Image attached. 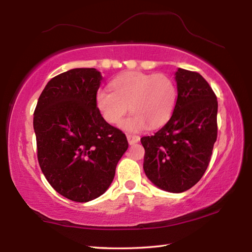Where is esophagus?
<instances>
[{
  "mask_svg": "<svg viewBox=\"0 0 252 252\" xmlns=\"http://www.w3.org/2000/svg\"><path fill=\"white\" fill-rule=\"evenodd\" d=\"M140 139L139 136L132 135V134H127V140L129 142V145H134L136 142H138Z\"/></svg>",
  "mask_w": 252,
  "mask_h": 252,
  "instance_id": "1",
  "label": "esophagus"
}]
</instances>
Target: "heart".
Returning <instances> with one entry per match:
<instances>
[{
  "label": "heart",
  "instance_id": "obj_1",
  "mask_svg": "<svg viewBox=\"0 0 252 252\" xmlns=\"http://www.w3.org/2000/svg\"><path fill=\"white\" fill-rule=\"evenodd\" d=\"M111 90H99L96 104L104 118L120 125L129 110L132 115L124 127L129 131L164 124L177 103V87L169 75L131 71L120 74L111 82Z\"/></svg>",
  "mask_w": 252,
  "mask_h": 252
}]
</instances>
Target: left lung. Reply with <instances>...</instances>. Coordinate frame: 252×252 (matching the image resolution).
Listing matches in <instances>:
<instances>
[{"label": "left lung", "instance_id": "8db88e82", "mask_svg": "<svg viewBox=\"0 0 252 252\" xmlns=\"http://www.w3.org/2000/svg\"><path fill=\"white\" fill-rule=\"evenodd\" d=\"M178 98L170 120L153 136L140 139L144 170L156 187L188 191L208 167L217 139V97L200 73L179 68Z\"/></svg>", "mask_w": 252, "mask_h": 252}]
</instances>
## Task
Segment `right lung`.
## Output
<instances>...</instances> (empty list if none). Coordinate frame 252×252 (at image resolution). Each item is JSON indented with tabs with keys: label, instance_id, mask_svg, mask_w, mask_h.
Returning a JSON list of instances; mask_svg holds the SVG:
<instances>
[{
	"label": "right lung",
	"instance_id": "add662e5",
	"mask_svg": "<svg viewBox=\"0 0 252 252\" xmlns=\"http://www.w3.org/2000/svg\"><path fill=\"white\" fill-rule=\"evenodd\" d=\"M102 75L94 68L65 71L47 83L34 112L37 158L49 184L74 202H89L110 187L128 148L124 132L96 106Z\"/></svg>",
	"mask_w": 252,
	"mask_h": 252
}]
</instances>
